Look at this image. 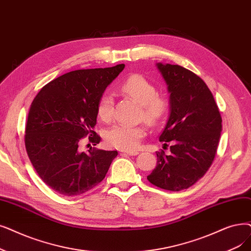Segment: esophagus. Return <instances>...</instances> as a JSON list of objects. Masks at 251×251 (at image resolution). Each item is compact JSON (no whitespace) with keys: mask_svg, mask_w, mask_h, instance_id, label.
Masks as SVG:
<instances>
[{"mask_svg":"<svg viewBox=\"0 0 251 251\" xmlns=\"http://www.w3.org/2000/svg\"><path fill=\"white\" fill-rule=\"evenodd\" d=\"M123 154H126L128 156H136L138 155L139 152L137 151H122Z\"/></svg>","mask_w":251,"mask_h":251,"instance_id":"esophagus-1","label":"esophagus"}]
</instances>
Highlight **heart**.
Here are the masks:
<instances>
[{
    "mask_svg": "<svg viewBox=\"0 0 251 251\" xmlns=\"http://www.w3.org/2000/svg\"><path fill=\"white\" fill-rule=\"evenodd\" d=\"M120 89L141 105V116L151 124H158L164 119L169 110V101L165 96L157 93L156 86L141 75H131L123 81ZM114 113L112 96L104 93L97 104V115L103 122L111 121ZM143 125L117 124L105 132L107 144L123 151L135 150L141 138L146 135Z\"/></svg>",
    "mask_w": 251,
    "mask_h": 251,
    "instance_id": "heart-1",
    "label": "heart"
}]
</instances>
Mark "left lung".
<instances>
[{
  "label": "left lung",
  "instance_id": "obj_1",
  "mask_svg": "<svg viewBox=\"0 0 251 251\" xmlns=\"http://www.w3.org/2000/svg\"><path fill=\"white\" fill-rule=\"evenodd\" d=\"M170 93V114L159 140L170 154L157 151L148 176L154 186L173 192L192 187L211 166L222 132V117L205 82L177 64L157 63Z\"/></svg>",
  "mask_w": 251,
  "mask_h": 251
}]
</instances>
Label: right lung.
Wrapping results in <instances>:
<instances>
[{"label":"right lung","instance_id":"obj_1","mask_svg":"<svg viewBox=\"0 0 251 251\" xmlns=\"http://www.w3.org/2000/svg\"><path fill=\"white\" fill-rule=\"evenodd\" d=\"M125 64L105 69L78 70L49 82L32 100L25 143L28 158L41 179L56 193L72 197L96 187L104 177L117 151L79 147L83 137L99 144L97 104L106 87Z\"/></svg>","mask_w":251,"mask_h":251}]
</instances>
